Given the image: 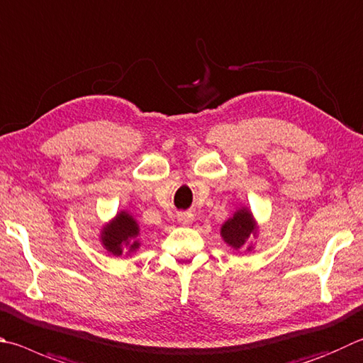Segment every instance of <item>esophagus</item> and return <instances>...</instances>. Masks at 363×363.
I'll return each mask as SVG.
<instances>
[{"label": "esophagus", "instance_id": "34e87169", "mask_svg": "<svg viewBox=\"0 0 363 363\" xmlns=\"http://www.w3.org/2000/svg\"><path fill=\"white\" fill-rule=\"evenodd\" d=\"M177 219H179L181 223H186V225H189V223L194 222V216L190 213H179L177 214Z\"/></svg>", "mask_w": 363, "mask_h": 363}]
</instances>
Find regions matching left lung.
I'll return each instance as SVG.
<instances>
[{
	"label": "left lung",
	"instance_id": "obj_1",
	"mask_svg": "<svg viewBox=\"0 0 363 363\" xmlns=\"http://www.w3.org/2000/svg\"><path fill=\"white\" fill-rule=\"evenodd\" d=\"M254 220L250 217V213L246 209H240L238 213H235L232 219H228L222 225V236L225 242H228L232 247H241L245 245L246 240L254 233Z\"/></svg>",
	"mask_w": 363,
	"mask_h": 363
}]
</instances>
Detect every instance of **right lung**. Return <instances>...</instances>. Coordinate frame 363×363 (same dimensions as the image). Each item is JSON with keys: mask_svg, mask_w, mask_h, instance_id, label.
Wrapping results in <instances>:
<instances>
[{"mask_svg": "<svg viewBox=\"0 0 363 363\" xmlns=\"http://www.w3.org/2000/svg\"><path fill=\"white\" fill-rule=\"evenodd\" d=\"M140 230H138V223L130 217L127 213L117 214L116 220L104 228L103 232V245L106 246L111 254L122 255L123 246H128V252L138 249L140 242L133 241Z\"/></svg>", "mask_w": 363, "mask_h": 363, "instance_id": "add662e5", "label": "right lung"}]
</instances>
